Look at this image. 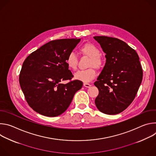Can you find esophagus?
Masks as SVG:
<instances>
[{"label":"esophagus","instance_id":"obj_1","mask_svg":"<svg viewBox=\"0 0 156 156\" xmlns=\"http://www.w3.org/2000/svg\"><path fill=\"white\" fill-rule=\"evenodd\" d=\"M83 86H84V87H90L91 85L90 84L87 83H83Z\"/></svg>","mask_w":156,"mask_h":156}]
</instances>
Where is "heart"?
I'll use <instances>...</instances> for the list:
<instances>
[{
    "mask_svg": "<svg viewBox=\"0 0 156 156\" xmlns=\"http://www.w3.org/2000/svg\"><path fill=\"white\" fill-rule=\"evenodd\" d=\"M80 52L84 56L89 57L86 70L78 71L75 75L76 80L87 83L93 80L96 76L94 69L99 70L103 69L104 60L100 55L101 51L93 43H86L80 48ZM67 67L71 70H76L78 65V58L73 52H70L65 59Z\"/></svg>",
    "mask_w": 156,
    "mask_h": 156,
    "instance_id": "1",
    "label": "heart"
}]
</instances>
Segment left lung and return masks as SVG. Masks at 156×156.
I'll return each mask as SVG.
<instances>
[{
  "label": "left lung",
  "mask_w": 156,
  "mask_h": 156,
  "mask_svg": "<svg viewBox=\"0 0 156 156\" xmlns=\"http://www.w3.org/2000/svg\"><path fill=\"white\" fill-rule=\"evenodd\" d=\"M106 54V63L94 85L99 94L97 108L108 115L119 114L134 100L143 80L138 54L124 41L115 37L94 36Z\"/></svg>",
  "instance_id": "left-lung-1"
}]
</instances>
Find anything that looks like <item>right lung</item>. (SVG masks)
<instances>
[{"instance_id":"1","label":"right lung","mask_w":156,"mask_h":156,"mask_svg":"<svg viewBox=\"0 0 156 156\" xmlns=\"http://www.w3.org/2000/svg\"><path fill=\"white\" fill-rule=\"evenodd\" d=\"M80 39L51 41L33 52L22 65L19 82L27 102L36 112L60 115L69 107L83 82L73 77L65 63ZM69 80L66 84L63 80Z\"/></svg>"}]
</instances>
